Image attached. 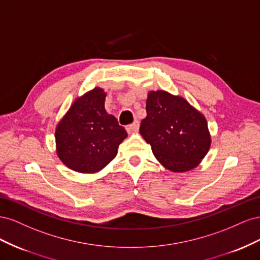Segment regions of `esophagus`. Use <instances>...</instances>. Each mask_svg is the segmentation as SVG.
Returning a JSON list of instances; mask_svg holds the SVG:
<instances>
[{"instance_id":"esophagus-1","label":"esophagus","mask_w":260,"mask_h":260,"mask_svg":"<svg viewBox=\"0 0 260 260\" xmlns=\"http://www.w3.org/2000/svg\"><path fill=\"white\" fill-rule=\"evenodd\" d=\"M126 129H127L128 133H135L139 129V122L138 121H135L133 124L128 125L127 127H126Z\"/></svg>"}]
</instances>
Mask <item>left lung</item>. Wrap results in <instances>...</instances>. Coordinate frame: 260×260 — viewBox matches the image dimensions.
Segmentation results:
<instances>
[{
	"label": "left lung",
	"instance_id": "1",
	"mask_svg": "<svg viewBox=\"0 0 260 260\" xmlns=\"http://www.w3.org/2000/svg\"><path fill=\"white\" fill-rule=\"evenodd\" d=\"M146 111L139 132L155 159L177 173L198 167L211 146L205 115L182 95L166 90L148 92Z\"/></svg>",
	"mask_w": 260,
	"mask_h": 260
}]
</instances>
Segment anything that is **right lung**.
Instances as JSON below:
<instances>
[{
  "mask_svg": "<svg viewBox=\"0 0 260 260\" xmlns=\"http://www.w3.org/2000/svg\"><path fill=\"white\" fill-rule=\"evenodd\" d=\"M107 92L94 87L77 97L55 127L56 154L69 169L79 173H97L117 154L127 137L125 128L106 108Z\"/></svg>",
  "mask_w": 260,
  "mask_h": 260,
  "instance_id": "1",
  "label": "right lung"
}]
</instances>
